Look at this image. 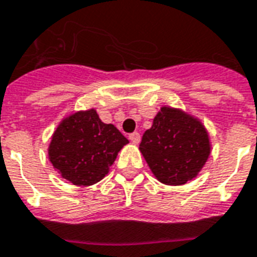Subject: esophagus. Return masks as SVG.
<instances>
[{"label": "esophagus", "instance_id": "esophagus-1", "mask_svg": "<svg viewBox=\"0 0 257 257\" xmlns=\"http://www.w3.org/2000/svg\"><path fill=\"white\" fill-rule=\"evenodd\" d=\"M129 140L132 142L134 144H139L140 143V135L138 132H135V134L129 135Z\"/></svg>", "mask_w": 257, "mask_h": 257}]
</instances>
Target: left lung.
<instances>
[{"label":"left lung","instance_id":"1","mask_svg":"<svg viewBox=\"0 0 257 257\" xmlns=\"http://www.w3.org/2000/svg\"><path fill=\"white\" fill-rule=\"evenodd\" d=\"M139 150L158 181L176 187L199 176L212 146L201 119L178 107L162 106Z\"/></svg>","mask_w":257,"mask_h":257}]
</instances>
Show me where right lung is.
I'll use <instances>...</instances> for the list:
<instances>
[{"instance_id":"add662e5","label":"right lung","mask_w":257,"mask_h":257,"mask_svg":"<svg viewBox=\"0 0 257 257\" xmlns=\"http://www.w3.org/2000/svg\"><path fill=\"white\" fill-rule=\"evenodd\" d=\"M129 142L113 123H104L92 109L68 114L57 125L47 148L49 161L73 185H94L107 176Z\"/></svg>"}]
</instances>
